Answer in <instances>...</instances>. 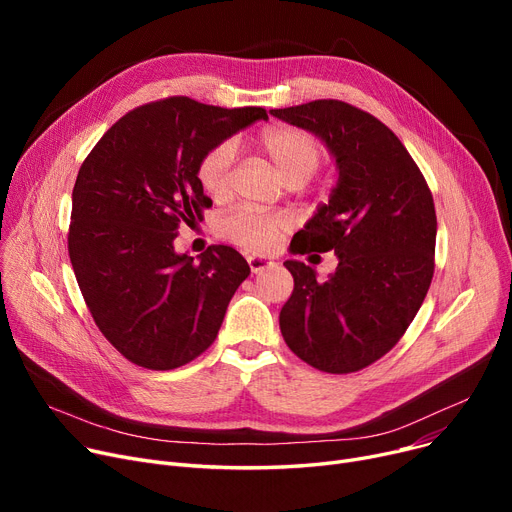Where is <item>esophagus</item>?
Segmentation results:
<instances>
[{"label":"esophagus","instance_id":"34e87169","mask_svg":"<svg viewBox=\"0 0 512 512\" xmlns=\"http://www.w3.org/2000/svg\"><path fill=\"white\" fill-rule=\"evenodd\" d=\"M247 263H249V267H251V272H253V274H259V272H263V270H265V267L274 265V261H272V259L259 257V255H249V257H247Z\"/></svg>","mask_w":512,"mask_h":512}]
</instances>
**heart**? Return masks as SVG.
I'll return each mask as SVG.
<instances>
[{
	"instance_id": "1",
	"label": "heart",
	"mask_w": 512,
	"mask_h": 512,
	"mask_svg": "<svg viewBox=\"0 0 512 512\" xmlns=\"http://www.w3.org/2000/svg\"><path fill=\"white\" fill-rule=\"evenodd\" d=\"M261 151L270 157L280 176L288 184H303L317 174L326 159V149L311 132L294 126H276L265 130L259 139ZM236 157V145L222 141L203 153L197 164V180L205 195L222 199L230 191V176ZM290 228V218L278 211L238 209L222 220L220 232L236 242L238 247L267 253L272 251L280 236Z\"/></svg>"
}]
</instances>
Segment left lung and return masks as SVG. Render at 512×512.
<instances>
[{
  "mask_svg": "<svg viewBox=\"0 0 512 512\" xmlns=\"http://www.w3.org/2000/svg\"><path fill=\"white\" fill-rule=\"evenodd\" d=\"M315 132L336 157L338 184L326 205L294 234V253L338 255L319 282L301 261L280 311L290 351L326 373H353L382 359L405 336L434 278L436 207L432 191L396 134L340 99L272 110Z\"/></svg>",
  "mask_w": 512,
  "mask_h": 512,
  "instance_id": "obj_1",
  "label": "left lung"
}]
</instances>
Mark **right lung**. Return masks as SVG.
Masks as SVG:
<instances>
[{
	"label": "right lung",
	"instance_id": "right-lung-1",
	"mask_svg": "<svg viewBox=\"0 0 512 512\" xmlns=\"http://www.w3.org/2000/svg\"><path fill=\"white\" fill-rule=\"evenodd\" d=\"M265 118L263 107L166 97L122 116L80 166L68 255L99 332L130 363L176 369L218 336L251 267L226 245L178 255L174 238L211 207L197 180L203 153Z\"/></svg>",
	"mask_w": 512,
	"mask_h": 512
}]
</instances>
